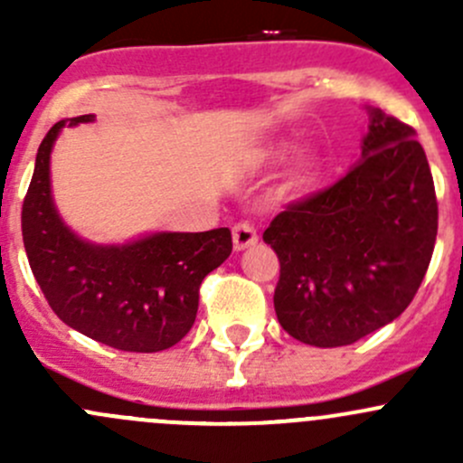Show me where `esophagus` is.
Listing matches in <instances>:
<instances>
[{"instance_id": "obj_1", "label": "esophagus", "mask_w": 463, "mask_h": 463, "mask_svg": "<svg viewBox=\"0 0 463 463\" xmlns=\"http://www.w3.org/2000/svg\"><path fill=\"white\" fill-rule=\"evenodd\" d=\"M232 244H235V250H244L249 246L258 244V231L249 222L235 223L232 226Z\"/></svg>"}]
</instances>
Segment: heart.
<instances>
[{"label": "heart", "mask_w": 463, "mask_h": 463, "mask_svg": "<svg viewBox=\"0 0 463 463\" xmlns=\"http://www.w3.org/2000/svg\"><path fill=\"white\" fill-rule=\"evenodd\" d=\"M316 175H318V163H316L311 154H305V156L298 158L291 170L293 188H305V185H309L316 179Z\"/></svg>", "instance_id": "heart-1"}]
</instances>
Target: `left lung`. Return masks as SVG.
I'll list each match as a JSON object with an SVG mask.
<instances>
[{"instance_id":"8db88e82","label":"left lung","mask_w":463,"mask_h":463,"mask_svg":"<svg viewBox=\"0 0 463 463\" xmlns=\"http://www.w3.org/2000/svg\"><path fill=\"white\" fill-rule=\"evenodd\" d=\"M439 208L414 129L372 111L363 158L264 231L279 260L273 305L305 345L343 347L399 318L430 266Z\"/></svg>"}]
</instances>
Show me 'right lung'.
<instances>
[{"instance_id": "obj_1", "label": "right lung", "mask_w": 463, "mask_h": 463, "mask_svg": "<svg viewBox=\"0 0 463 463\" xmlns=\"http://www.w3.org/2000/svg\"><path fill=\"white\" fill-rule=\"evenodd\" d=\"M91 118L78 116L71 125ZM64 125L67 120L55 123L40 143L22 203L33 275L64 325L123 352H163L194 325L199 287L231 255V231L161 232L128 246L78 240L51 202L49 154Z\"/></svg>"}]
</instances>
